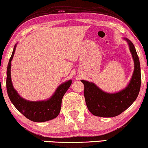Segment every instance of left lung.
<instances>
[{"label": "left lung", "mask_w": 148, "mask_h": 148, "mask_svg": "<svg viewBox=\"0 0 148 148\" xmlns=\"http://www.w3.org/2000/svg\"><path fill=\"white\" fill-rule=\"evenodd\" d=\"M128 43L134 61V71L128 85L122 90L115 93H107L96 84L81 80L84 84V96L89 111L93 115L112 117L119 115L133 103L139 95L141 87V67L136 49L131 41L124 38Z\"/></svg>", "instance_id": "obj_1"}]
</instances>
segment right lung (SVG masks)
Segmentation results:
<instances>
[{"label":"right lung","instance_id":"right-lung-1","mask_svg":"<svg viewBox=\"0 0 148 148\" xmlns=\"http://www.w3.org/2000/svg\"><path fill=\"white\" fill-rule=\"evenodd\" d=\"M16 46L17 44L14 46L7 69V91L11 102L22 115L35 122H44L55 119L60 113L62 98L70 87L72 80L59 85L55 93L47 100L29 101L23 98L14 89L11 78V62L14 57Z\"/></svg>","mask_w":148,"mask_h":148}]
</instances>
